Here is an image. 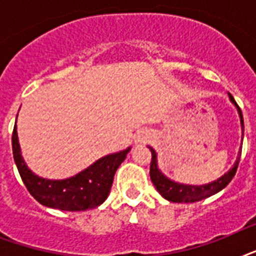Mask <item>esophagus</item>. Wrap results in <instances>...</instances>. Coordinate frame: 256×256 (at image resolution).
<instances>
[{
  "label": "esophagus",
  "mask_w": 256,
  "mask_h": 256,
  "mask_svg": "<svg viewBox=\"0 0 256 256\" xmlns=\"http://www.w3.org/2000/svg\"><path fill=\"white\" fill-rule=\"evenodd\" d=\"M148 138H150V134H148L146 130H142V132H140L138 134H136V144H146L148 140Z\"/></svg>",
  "instance_id": "obj_1"
}]
</instances>
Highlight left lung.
<instances>
[{
  "mask_svg": "<svg viewBox=\"0 0 256 256\" xmlns=\"http://www.w3.org/2000/svg\"><path fill=\"white\" fill-rule=\"evenodd\" d=\"M231 104H234L236 110H238L239 118H240V126H242V132H244V124H243V116L240 108L236 104L235 100L232 98L231 94H228ZM243 140V138H242ZM152 152V164H150V178H152V184L156 186V191L160 192L164 199H168V202H175V203H194L199 202L202 199H206L211 195L216 194L220 190H223L224 187L231 182V179L234 178L236 168H238L239 160H240V152H239L238 158L235 160L234 166L227 171L226 174L222 175L220 178L216 180H212L206 184H184V183L175 182L172 179L168 178L166 175L160 170L158 168V160H156V152L152 146H148Z\"/></svg>",
  "mask_w": 256,
  "mask_h": 256,
  "instance_id": "obj_1",
  "label": "left lung"
}]
</instances>
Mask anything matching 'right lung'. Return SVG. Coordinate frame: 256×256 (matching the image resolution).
Wrapping results in <instances>:
<instances>
[{"label": "right lung", "mask_w": 256, "mask_h": 256, "mask_svg": "<svg viewBox=\"0 0 256 256\" xmlns=\"http://www.w3.org/2000/svg\"><path fill=\"white\" fill-rule=\"evenodd\" d=\"M12 146L18 172L33 198L44 206L62 211H85L102 204L110 192L116 171L132 150L128 148L102 156L70 178L48 179L34 174L25 164L18 142L17 124L14 126Z\"/></svg>", "instance_id": "add662e5"}]
</instances>
